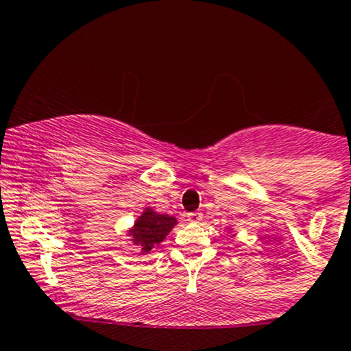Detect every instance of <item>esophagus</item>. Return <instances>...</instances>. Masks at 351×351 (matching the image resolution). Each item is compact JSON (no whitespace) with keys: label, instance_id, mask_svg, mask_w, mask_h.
Segmentation results:
<instances>
[{"label":"esophagus","instance_id":"esophagus-1","mask_svg":"<svg viewBox=\"0 0 351 351\" xmlns=\"http://www.w3.org/2000/svg\"><path fill=\"white\" fill-rule=\"evenodd\" d=\"M186 219L189 221V223H199L201 219H203V215H201L199 211H195V213H189V215L186 216Z\"/></svg>","mask_w":351,"mask_h":351}]
</instances>
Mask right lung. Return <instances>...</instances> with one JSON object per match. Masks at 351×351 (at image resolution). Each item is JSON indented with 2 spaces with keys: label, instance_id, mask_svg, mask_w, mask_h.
Masks as SVG:
<instances>
[{
  "label": "right lung",
  "instance_id": "obj_1",
  "mask_svg": "<svg viewBox=\"0 0 351 351\" xmlns=\"http://www.w3.org/2000/svg\"><path fill=\"white\" fill-rule=\"evenodd\" d=\"M176 217L170 215H160L152 208H145L143 213L136 217L134 226L128 229L130 241L136 245L140 254L145 256L152 251L155 245L163 243V239L170 234V231L176 226Z\"/></svg>",
  "mask_w": 351,
  "mask_h": 351
}]
</instances>
